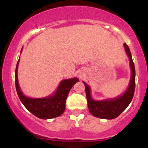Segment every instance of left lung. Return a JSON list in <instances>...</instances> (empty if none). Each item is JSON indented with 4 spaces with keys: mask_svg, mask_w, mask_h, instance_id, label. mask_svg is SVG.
<instances>
[{
    "mask_svg": "<svg viewBox=\"0 0 148 148\" xmlns=\"http://www.w3.org/2000/svg\"><path fill=\"white\" fill-rule=\"evenodd\" d=\"M125 51L130 59L131 67V78L127 89L123 95L114 99H105L102 101H95L91 97V89L89 85L84 82L86 91L88 108L91 114L95 117L101 119L112 120L119 115L128 107L133 98L135 88V69L132 59L130 51L126 44H124Z\"/></svg>",
    "mask_w": 148,
    "mask_h": 148,
    "instance_id": "left-lung-1",
    "label": "left lung"
}]
</instances>
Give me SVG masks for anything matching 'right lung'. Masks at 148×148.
<instances>
[{
	"label": "right lung",
	"mask_w": 148,
	"mask_h": 148,
	"mask_svg": "<svg viewBox=\"0 0 148 148\" xmlns=\"http://www.w3.org/2000/svg\"><path fill=\"white\" fill-rule=\"evenodd\" d=\"M23 49V48H22ZM22 51V49L21 52ZM19 59L16 68V88L18 97L26 109L33 114L43 120L54 118L63 114L65 110L67 96L74 84L79 81L77 78L62 80L59 84L56 92L51 96L44 98H29L21 92L18 82V66Z\"/></svg>",
	"instance_id": "1"
}]
</instances>
